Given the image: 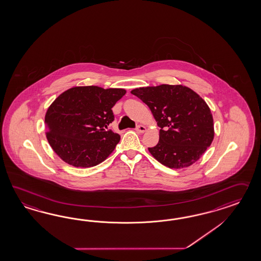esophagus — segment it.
Returning <instances> with one entry per match:
<instances>
[{
	"label": "esophagus",
	"instance_id": "1",
	"mask_svg": "<svg viewBox=\"0 0 261 261\" xmlns=\"http://www.w3.org/2000/svg\"><path fill=\"white\" fill-rule=\"evenodd\" d=\"M136 131H137V132H139V133H144V132L146 131V127H145L144 125H141V124H140V125H138L137 128H136Z\"/></svg>",
	"mask_w": 261,
	"mask_h": 261
}]
</instances>
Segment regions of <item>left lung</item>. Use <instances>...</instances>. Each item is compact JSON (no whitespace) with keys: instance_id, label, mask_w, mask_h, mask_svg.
Listing matches in <instances>:
<instances>
[{"instance_id":"8db88e82","label":"left lung","mask_w":261,"mask_h":261,"mask_svg":"<svg viewBox=\"0 0 261 261\" xmlns=\"http://www.w3.org/2000/svg\"><path fill=\"white\" fill-rule=\"evenodd\" d=\"M131 93L146 103L160 127L159 143L148 150L162 165L189 167L210 146L213 117L195 91L182 85H160L135 89Z\"/></svg>"}]
</instances>
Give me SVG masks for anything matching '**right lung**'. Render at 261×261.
<instances>
[{
	"label": "right lung",
	"mask_w": 261,
	"mask_h": 261,
	"mask_svg": "<svg viewBox=\"0 0 261 261\" xmlns=\"http://www.w3.org/2000/svg\"><path fill=\"white\" fill-rule=\"evenodd\" d=\"M125 93L123 89L88 86L58 96L45 115L46 137L55 153L77 168L93 167L108 159L121 137L107 128L114 121L112 108Z\"/></svg>",
	"instance_id": "1"
}]
</instances>
